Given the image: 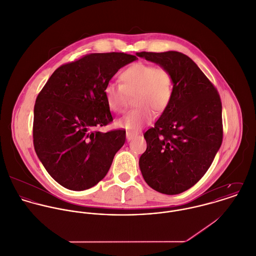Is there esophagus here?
<instances>
[{
  "label": "esophagus",
  "mask_w": 256,
  "mask_h": 256,
  "mask_svg": "<svg viewBox=\"0 0 256 256\" xmlns=\"http://www.w3.org/2000/svg\"><path fill=\"white\" fill-rule=\"evenodd\" d=\"M136 136H137V133H135V132H130V131L126 132V139H127V141H131Z\"/></svg>",
  "instance_id": "obj_1"
}]
</instances>
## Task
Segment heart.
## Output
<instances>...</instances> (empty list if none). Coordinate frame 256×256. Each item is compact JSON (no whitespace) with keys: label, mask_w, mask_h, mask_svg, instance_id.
<instances>
[{"label":"heart","mask_w":256,"mask_h":256,"mask_svg":"<svg viewBox=\"0 0 256 256\" xmlns=\"http://www.w3.org/2000/svg\"><path fill=\"white\" fill-rule=\"evenodd\" d=\"M120 82L108 84L103 91L108 108L115 113L123 112L128 96L135 95L136 108L116 121L119 128L137 131L152 121L154 111L162 113L170 105L172 78L165 68L136 62L121 72Z\"/></svg>","instance_id":"obj_1"}]
</instances>
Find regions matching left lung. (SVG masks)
<instances>
[{
  "label": "left lung",
  "mask_w": 256,
  "mask_h": 256,
  "mask_svg": "<svg viewBox=\"0 0 256 256\" xmlns=\"http://www.w3.org/2000/svg\"><path fill=\"white\" fill-rule=\"evenodd\" d=\"M136 54L165 68L172 78L170 105L144 134L147 149L139 159V167L152 188L178 194L202 178L220 148V98L186 54L178 52Z\"/></svg>",
  "instance_id": "8db88e82"
}]
</instances>
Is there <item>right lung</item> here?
<instances>
[{
  "label": "right lung",
  "mask_w": 256,
  "mask_h": 256,
  "mask_svg": "<svg viewBox=\"0 0 256 256\" xmlns=\"http://www.w3.org/2000/svg\"><path fill=\"white\" fill-rule=\"evenodd\" d=\"M124 52L91 54L60 66L36 97L34 146L52 178L72 190H84L108 172L126 132L96 129L113 120L104 88L136 60Z\"/></svg>",
  "instance_id": "1"
}]
</instances>
